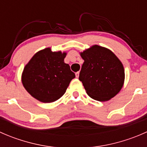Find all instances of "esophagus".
I'll return each instance as SVG.
<instances>
[{"label": "esophagus", "mask_w": 147, "mask_h": 147, "mask_svg": "<svg viewBox=\"0 0 147 147\" xmlns=\"http://www.w3.org/2000/svg\"><path fill=\"white\" fill-rule=\"evenodd\" d=\"M75 75H76V78H79V75H80V72H76V73H75Z\"/></svg>", "instance_id": "34e87169"}]
</instances>
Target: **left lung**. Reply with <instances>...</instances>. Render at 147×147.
I'll list each match as a JSON object with an SVG mask.
<instances>
[{"label": "left lung", "mask_w": 147, "mask_h": 147, "mask_svg": "<svg viewBox=\"0 0 147 147\" xmlns=\"http://www.w3.org/2000/svg\"><path fill=\"white\" fill-rule=\"evenodd\" d=\"M84 60L79 80L93 100H111L122 88L124 68L119 59L108 48L94 45L80 53Z\"/></svg>", "instance_id": "obj_1"}]
</instances>
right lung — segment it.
Returning a JSON list of instances; mask_svg holds the SVG:
<instances>
[{
    "mask_svg": "<svg viewBox=\"0 0 147 147\" xmlns=\"http://www.w3.org/2000/svg\"><path fill=\"white\" fill-rule=\"evenodd\" d=\"M67 53L50 47L37 52L25 66L21 81L26 91L38 101L50 103L65 94L75 75L64 62Z\"/></svg>",
    "mask_w": 147,
    "mask_h": 147,
    "instance_id": "right-lung-1",
    "label": "right lung"
}]
</instances>
